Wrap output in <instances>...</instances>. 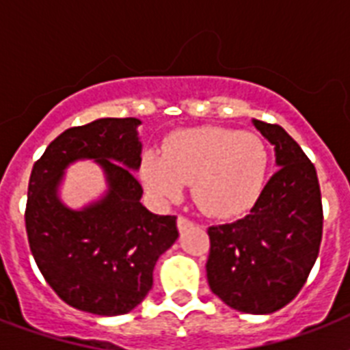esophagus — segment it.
<instances>
[{
    "label": "esophagus",
    "mask_w": 350,
    "mask_h": 350,
    "mask_svg": "<svg viewBox=\"0 0 350 350\" xmlns=\"http://www.w3.org/2000/svg\"><path fill=\"white\" fill-rule=\"evenodd\" d=\"M192 225H194V221H191V219L185 218V216H180V218H178V229H180V232L187 230L189 227H192Z\"/></svg>",
    "instance_id": "obj_1"
}]
</instances>
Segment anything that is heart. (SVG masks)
Returning a JSON list of instances; mask_svg holds the SVG:
<instances>
[{"label":"heart","instance_id":"b5f03b06","mask_svg":"<svg viewBox=\"0 0 350 350\" xmlns=\"http://www.w3.org/2000/svg\"><path fill=\"white\" fill-rule=\"evenodd\" d=\"M271 154L256 134L225 126L180 131L165 142L163 156L147 152L142 178L159 202L181 196L192 183V196L203 213L234 218L249 211L265 187Z\"/></svg>","mask_w":350,"mask_h":350}]
</instances>
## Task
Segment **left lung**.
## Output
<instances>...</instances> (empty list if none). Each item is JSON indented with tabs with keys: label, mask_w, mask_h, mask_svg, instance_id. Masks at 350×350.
Wrapping results in <instances>:
<instances>
[{
	"label": "left lung",
	"mask_w": 350,
	"mask_h": 350,
	"mask_svg": "<svg viewBox=\"0 0 350 350\" xmlns=\"http://www.w3.org/2000/svg\"><path fill=\"white\" fill-rule=\"evenodd\" d=\"M274 145L276 174L245 218L208 227V287L230 309L271 314L309 278L323 232L321 192L314 165L280 125L252 120Z\"/></svg>",
	"instance_id": "left-lung-1"
}]
</instances>
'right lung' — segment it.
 Segmentation results:
<instances>
[{
    "instance_id": "add662e5",
    "label": "right lung",
    "mask_w": 350,
    "mask_h": 350,
    "mask_svg": "<svg viewBox=\"0 0 350 350\" xmlns=\"http://www.w3.org/2000/svg\"><path fill=\"white\" fill-rule=\"evenodd\" d=\"M136 118H101L62 132L32 167L25 227L45 282L67 305L98 316L131 312L152 288L156 261L178 239L176 216L143 207ZM94 159L106 196L76 211L57 194L64 169Z\"/></svg>"
}]
</instances>
